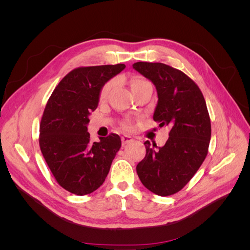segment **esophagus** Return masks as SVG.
Wrapping results in <instances>:
<instances>
[{
    "instance_id": "obj_1",
    "label": "esophagus",
    "mask_w": 250,
    "mask_h": 250,
    "mask_svg": "<svg viewBox=\"0 0 250 250\" xmlns=\"http://www.w3.org/2000/svg\"><path fill=\"white\" fill-rule=\"evenodd\" d=\"M121 141H122V144L123 145H126V144L130 143L133 141V139L131 137H129V135H123L122 138H121Z\"/></svg>"
}]
</instances>
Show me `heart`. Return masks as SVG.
Instances as JSON below:
<instances>
[{
    "label": "heart",
    "mask_w": 250,
    "mask_h": 250,
    "mask_svg": "<svg viewBox=\"0 0 250 250\" xmlns=\"http://www.w3.org/2000/svg\"><path fill=\"white\" fill-rule=\"evenodd\" d=\"M147 82L145 79H143L141 77H133L131 80H130V86H131V89H135L138 88L139 86H141L142 84H144V83ZM113 86V81L110 80L108 82L105 83V84L102 86L101 90H100V99H105V98L107 97V95L109 94L110 89L112 88ZM123 127L125 128V129H131L132 128V125L131 123L129 122V121H125V122L122 124Z\"/></svg>",
    "instance_id": "b5f03b06"
}]
</instances>
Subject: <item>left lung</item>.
<instances>
[{
	"instance_id": "8db88e82",
	"label": "left lung",
	"mask_w": 250,
	"mask_h": 250,
	"mask_svg": "<svg viewBox=\"0 0 250 250\" xmlns=\"http://www.w3.org/2000/svg\"><path fill=\"white\" fill-rule=\"evenodd\" d=\"M153 82L158 101L153 120L171 127L165 146L154 150L146 145V155L137 166V173L149 191L160 196L179 192L208 152L210 119L206 100L196 83L175 67L161 62H139L132 64Z\"/></svg>"
}]
</instances>
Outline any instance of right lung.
Returning a JSON list of instances; mask_svg holds the SVG:
<instances>
[{
	"mask_svg": "<svg viewBox=\"0 0 250 250\" xmlns=\"http://www.w3.org/2000/svg\"><path fill=\"white\" fill-rule=\"evenodd\" d=\"M124 69L123 63L74 69L53 90L43 110L41 151L58 185L73 194L96 191L121 148V138L116 133L99 142L90 141L86 125L105 82Z\"/></svg>",
	"mask_w": 250,
	"mask_h": 250,
	"instance_id": "add662e5",
	"label": "right lung"
}]
</instances>
